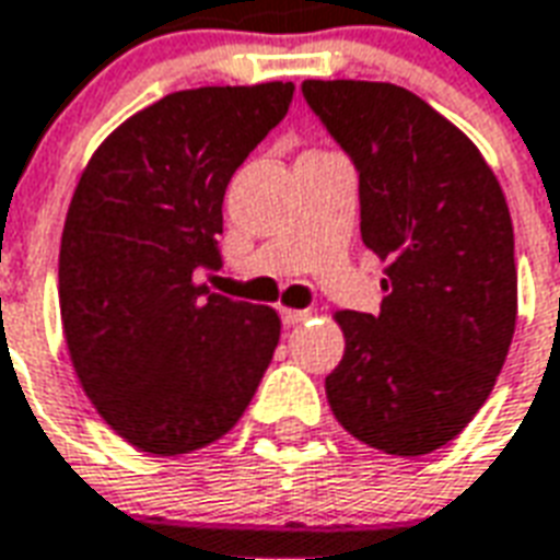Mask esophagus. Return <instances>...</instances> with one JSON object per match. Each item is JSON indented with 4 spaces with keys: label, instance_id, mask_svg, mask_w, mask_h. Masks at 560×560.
I'll use <instances>...</instances> for the list:
<instances>
[{
    "label": "esophagus",
    "instance_id": "34e87169",
    "mask_svg": "<svg viewBox=\"0 0 560 560\" xmlns=\"http://www.w3.org/2000/svg\"><path fill=\"white\" fill-rule=\"evenodd\" d=\"M308 314H312V312H300V308H284V312H281V323H284V326H296V323L305 320Z\"/></svg>",
    "mask_w": 560,
    "mask_h": 560
}]
</instances>
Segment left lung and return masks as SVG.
<instances>
[{
    "instance_id": "8db88e82",
    "label": "left lung",
    "mask_w": 560,
    "mask_h": 560,
    "mask_svg": "<svg viewBox=\"0 0 560 560\" xmlns=\"http://www.w3.org/2000/svg\"><path fill=\"white\" fill-rule=\"evenodd\" d=\"M302 97L359 175L362 243L388 264L376 314L338 312L335 418L397 457L448 445L490 397L513 326L508 201L475 144L392 82L305 80Z\"/></svg>"
}]
</instances>
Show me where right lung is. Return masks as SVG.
<instances>
[{
  "mask_svg": "<svg viewBox=\"0 0 560 560\" xmlns=\"http://www.w3.org/2000/svg\"><path fill=\"white\" fill-rule=\"evenodd\" d=\"M293 82L175 91L91 156L70 201L59 302L70 362L118 436L148 454L234 428L279 343L267 305L196 284L219 267L228 180L288 115Z\"/></svg>",
  "mask_w": 560,
  "mask_h": 560,
  "instance_id": "obj_1",
  "label": "right lung"
}]
</instances>
